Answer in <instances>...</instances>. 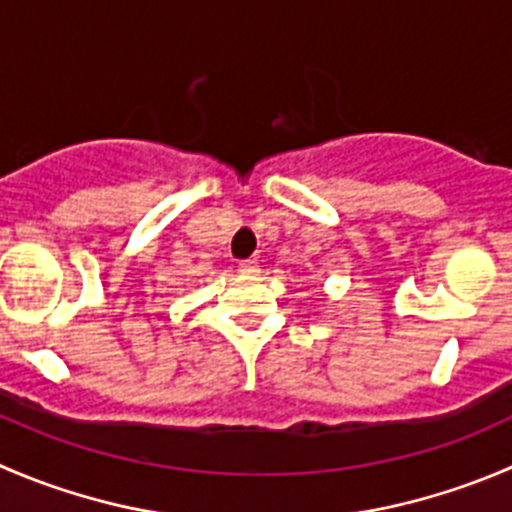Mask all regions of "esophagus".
Instances as JSON below:
<instances>
[{
  "label": "esophagus",
  "mask_w": 512,
  "mask_h": 512,
  "mask_svg": "<svg viewBox=\"0 0 512 512\" xmlns=\"http://www.w3.org/2000/svg\"><path fill=\"white\" fill-rule=\"evenodd\" d=\"M257 260H240V265H237V270L242 272V275H255L257 272Z\"/></svg>",
  "instance_id": "obj_1"
}]
</instances>
